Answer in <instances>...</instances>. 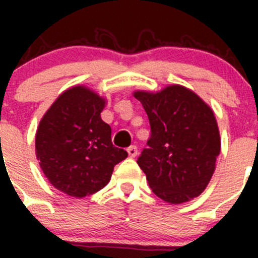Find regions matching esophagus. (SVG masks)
I'll return each instance as SVG.
<instances>
[{
    "mask_svg": "<svg viewBox=\"0 0 258 258\" xmlns=\"http://www.w3.org/2000/svg\"><path fill=\"white\" fill-rule=\"evenodd\" d=\"M127 153H128V157L134 158V157H136L137 153H139V151H137L136 146H130V147L127 148Z\"/></svg>",
    "mask_w": 258,
    "mask_h": 258,
    "instance_id": "esophagus-1",
    "label": "esophagus"
}]
</instances>
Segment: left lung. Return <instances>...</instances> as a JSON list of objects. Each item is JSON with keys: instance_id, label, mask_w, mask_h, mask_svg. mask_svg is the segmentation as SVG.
I'll list each match as a JSON object with an SVG mask.
<instances>
[{"instance_id": "obj_1", "label": "left lung", "mask_w": 258, "mask_h": 258, "mask_svg": "<svg viewBox=\"0 0 258 258\" xmlns=\"http://www.w3.org/2000/svg\"><path fill=\"white\" fill-rule=\"evenodd\" d=\"M151 127L137 163L152 192L170 204L200 196L209 184L221 141L212 110L192 91L168 86L157 93L136 92Z\"/></svg>"}]
</instances>
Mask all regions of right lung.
<instances>
[{
	"mask_svg": "<svg viewBox=\"0 0 258 258\" xmlns=\"http://www.w3.org/2000/svg\"><path fill=\"white\" fill-rule=\"evenodd\" d=\"M105 100L77 86L62 93L41 119L36 153L48 181L59 191L85 197L110 181L113 167L127 157L111 141V127L101 119Z\"/></svg>",
	"mask_w": 258,
	"mask_h": 258,
	"instance_id": "add662e5",
	"label": "right lung"
}]
</instances>
